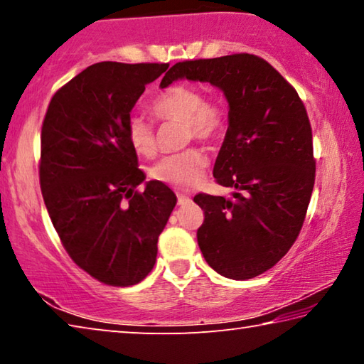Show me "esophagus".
Returning a JSON list of instances; mask_svg holds the SVG:
<instances>
[{
  "label": "esophagus",
  "instance_id": "esophagus-1",
  "mask_svg": "<svg viewBox=\"0 0 364 364\" xmlns=\"http://www.w3.org/2000/svg\"><path fill=\"white\" fill-rule=\"evenodd\" d=\"M176 197H178V204L180 205H186L191 202V197L188 194H183V193H176Z\"/></svg>",
  "mask_w": 364,
  "mask_h": 364
}]
</instances>
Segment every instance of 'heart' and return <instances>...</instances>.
<instances>
[{
	"label": "heart",
	"instance_id": "heart-1",
	"mask_svg": "<svg viewBox=\"0 0 364 364\" xmlns=\"http://www.w3.org/2000/svg\"><path fill=\"white\" fill-rule=\"evenodd\" d=\"M151 112L159 122L183 123L184 139L215 141L228 128V109L218 100H205L202 88L189 83H176L154 97ZM127 139L138 156L154 157L157 152V134L151 122L132 117L127 123ZM208 159L200 149L186 151L164 157L152 170L156 181L173 188H191L200 181Z\"/></svg>",
	"mask_w": 364,
	"mask_h": 364
}]
</instances>
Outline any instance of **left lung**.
<instances>
[{"instance_id":"left-lung-1","label":"left lung","mask_w":364,"mask_h":364,"mask_svg":"<svg viewBox=\"0 0 364 364\" xmlns=\"http://www.w3.org/2000/svg\"><path fill=\"white\" fill-rule=\"evenodd\" d=\"M178 78L218 86L230 104L213 176L234 193L231 199L194 196L204 210L200 252L225 278H255L287 254L304 226L316 173L306 109L294 86L255 54L176 63L160 86Z\"/></svg>"}]
</instances>
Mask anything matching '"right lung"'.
Instances as JSON below:
<instances>
[{
	"label": "right lung",
	"instance_id": "right-lung-1",
	"mask_svg": "<svg viewBox=\"0 0 364 364\" xmlns=\"http://www.w3.org/2000/svg\"><path fill=\"white\" fill-rule=\"evenodd\" d=\"M168 64L97 63L54 93L41 127L40 188L54 230L77 267L128 287L151 273L176 204L167 184L146 183L127 139L130 112Z\"/></svg>",
	"mask_w": 364,
	"mask_h": 364
}]
</instances>
